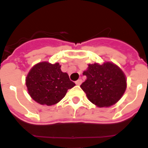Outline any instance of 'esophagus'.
Returning <instances> with one entry per match:
<instances>
[{"label":"esophagus","mask_w":148,"mask_h":148,"mask_svg":"<svg viewBox=\"0 0 148 148\" xmlns=\"http://www.w3.org/2000/svg\"><path fill=\"white\" fill-rule=\"evenodd\" d=\"M82 83V79H79V80H77L76 82H75V84H76L77 85H80Z\"/></svg>","instance_id":"34e87169"}]
</instances>
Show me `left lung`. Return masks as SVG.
Here are the masks:
<instances>
[{"label": "left lung", "instance_id": "1", "mask_svg": "<svg viewBox=\"0 0 148 148\" xmlns=\"http://www.w3.org/2000/svg\"><path fill=\"white\" fill-rule=\"evenodd\" d=\"M87 79L81 84L88 99L99 107L115 104L124 93L127 80L124 73L112 63L89 64L83 73Z\"/></svg>", "mask_w": 148, "mask_h": 148}]
</instances>
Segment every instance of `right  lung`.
<instances>
[{
	"instance_id": "1",
	"label": "right lung",
	"mask_w": 148,
	"mask_h": 148,
	"mask_svg": "<svg viewBox=\"0 0 148 148\" xmlns=\"http://www.w3.org/2000/svg\"><path fill=\"white\" fill-rule=\"evenodd\" d=\"M26 85L34 100L41 105L51 106L60 102L75 84L70 81L67 73L61 71L58 63L42 62L29 72Z\"/></svg>"
}]
</instances>
